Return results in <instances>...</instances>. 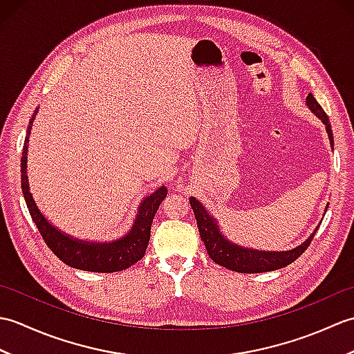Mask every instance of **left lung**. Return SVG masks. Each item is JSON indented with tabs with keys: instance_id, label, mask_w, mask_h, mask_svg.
<instances>
[{
	"instance_id": "1",
	"label": "left lung",
	"mask_w": 354,
	"mask_h": 354,
	"mask_svg": "<svg viewBox=\"0 0 354 354\" xmlns=\"http://www.w3.org/2000/svg\"><path fill=\"white\" fill-rule=\"evenodd\" d=\"M306 104L315 115H317L322 123L326 124V131L330 140V146L333 149V132L332 126H330L328 117L321 108V104L312 94L307 95ZM190 205L193 208L194 217H196L199 234L202 242L205 243L207 252L209 257L217 265L227 268L230 270H236V272L242 274H260V272H269V270H277L284 266L290 265L295 261L299 255H301L307 246L310 245L313 236L317 234L318 227L313 230L312 234L307 237L301 245L289 251H261V250H251V248L240 246L237 243H232L227 236H223L221 231L219 223H217L216 217L207 212V208L201 204L196 198H190ZM328 204L324 212H327Z\"/></svg>"
}]
</instances>
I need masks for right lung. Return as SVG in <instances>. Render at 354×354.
<instances>
[{
  "label": "right lung",
  "instance_id": "add662e5",
  "mask_svg": "<svg viewBox=\"0 0 354 354\" xmlns=\"http://www.w3.org/2000/svg\"><path fill=\"white\" fill-rule=\"evenodd\" d=\"M37 115V108L35 109L27 127V135L22 147L21 158V187L24 194L28 213L32 216L35 225L39 230L42 239L56 257L61 259L65 265L76 268L88 272H118L135 265L145 257L149 239L150 227H152L156 209L164 198L167 196V189L161 185L152 194L142 198L138 205L137 216L131 230L123 237L111 240V242H93V240H80L55 227L41 209L37 208L30 192L28 176H27V153H28V138L32 133L33 120Z\"/></svg>",
  "mask_w": 354,
  "mask_h": 354
}]
</instances>
